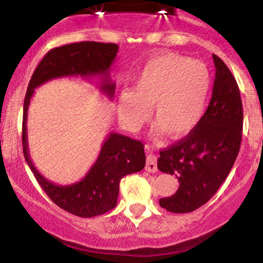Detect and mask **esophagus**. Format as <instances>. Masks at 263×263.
<instances>
[{
    "instance_id": "esophagus-1",
    "label": "esophagus",
    "mask_w": 263,
    "mask_h": 263,
    "mask_svg": "<svg viewBox=\"0 0 263 263\" xmlns=\"http://www.w3.org/2000/svg\"><path fill=\"white\" fill-rule=\"evenodd\" d=\"M145 169L150 173H155L158 171V165H156V156L154 154L148 153L146 158V165H145Z\"/></svg>"
}]
</instances>
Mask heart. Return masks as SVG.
<instances>
[{"label":"heart","instance_id":"b5f03b06","mask_svg":"<svg viewBox=\"0 0 263 263\" xmlns=\"http://www.w3.org/2000/svg\"><path fill=\"white\" fill-rule=\"evenodd\" d=\"M210 86L205 63L176 53L156 54L141 68L132 91L119 92V116L135 129L148 118L151 108L156 132L182 139L202 118Z\"/></svg>","mask_w":263,"mask_h":263}]
</instances>
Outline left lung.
I'll return each mask as SVG.
<instances>
[{
  "mask_svg": "<svg viewBox=\"0 0 263 263\" xmlns=\"http://www.w3.org/2000/svg\"><path fill=\"white\" fill-rule=\"evenodd\" d=\"M213 97L197 126L177 144L160 151L158 169L176 176L179 188L159 200L171 213L185 214L205 205L227 179L242 141L243 107L239 87L228 66L213 54Z\"/></svg>",
  "mask_w": 263,
  "mask_h": 263,
  "instance_id": "1",
  "label": "left lung"
}]
</instances>
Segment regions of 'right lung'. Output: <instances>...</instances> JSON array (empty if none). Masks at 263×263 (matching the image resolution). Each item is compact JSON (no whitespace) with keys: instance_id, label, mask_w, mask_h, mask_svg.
<instances>
[{"instance_id":"add662e5","label":"right lung","mask_w":263,"mask_h":263,"mask_svg":"<svg viewBox=\"0 0 263 263\" xmlns=\"http://www.w3.org/2000/svg\"><path fill=\"white\" fill-rule=\"evenodd\" d=\"M118 46L115 43L80 42L50 49L39 62L28 85L24 99L23 150L29 168L47 196L61 209L80 217H92L116 208L119 182L124 176L144 169V144L123 135L110 132L100 148L94 165L80 182L67 185L54 184L44 178L29 156L26 119L34 90L52 79L65 76H99L100 90L112 99L116 84L110 81L109 68L116 60Z\"/></svg>"}]
</instances>
